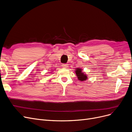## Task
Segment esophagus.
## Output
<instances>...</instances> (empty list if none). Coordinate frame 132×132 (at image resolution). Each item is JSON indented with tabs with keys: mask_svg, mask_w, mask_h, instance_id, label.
Returning a JSON list of instances; mask_svg holds the SVG:
<instances>
[{
	"mask_svg": "<svg viewBox=\"0 0 132 132\" xmlns=\"http://www.w3.org/2000/svg\"><path fill=\"white\" fill-rule=\"evenodd\" d=\"M62 67L63 68H67L68 67V64H62Z\"/></svg>",
	"mask_w": 132,
	"mask_h": 132,
	"instance_id": "34e87169",
	"label": "esophagus"
}]
</instances>
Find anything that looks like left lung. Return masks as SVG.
Instances as JSON below:
<instances>
[{"instance_id":"obj_1","label":"left lung","mask_w":132,"mask_h":132,"mask_svg":"<svg viewBox=\"0 0 132 132\" xmlns=\"http://www.w3.org/2000/svg\"><path fill=\"white\" fill-rule=\"evenodd\" d=\"M75 72L77 78H78V79L79 80L81 81H84L87 80V75L85 73H84V72H82V70L81 68H76Z\"/></svg>"}]
</instances>
